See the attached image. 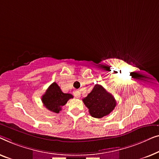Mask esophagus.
Listing matches in <instances>:
<instances>
[{
    "label": "esophagus",
    "mask_w": 159,
    "mask_h": 159,
    "mask_svg": "<svg viewBox=\"0 0 159 159\" xmlns=\"http://www.w3.org/2000/svg\"><path fill=\"white\" fill-rule=\"evenodd\" d=\"M73 94L76 98H79L80 97V92L79 91H75L74 92H73Z\"/></svg>",
    "instance_id": "obj_1"
}]
</instances>
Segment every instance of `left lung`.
Masks as SVG:
<instances>
[{
    "instance_id": "8db88e82",
    "label": "left lung",
    "mask_w": 159,
    "mask_h": 159,
    "mask_svg": "<svg viewBox=\"0 0 159 159\" xmlns=\"http://www.w3.org/2000/svg\"><path fill=\"white\" fill-rule=\"evenodd\" d=\"M91 117L102 118L113 111L117 104L110 93L99 84H96L91 93L83 99Z\"/></svg>"
}]
</instances>
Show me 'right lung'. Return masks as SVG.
<instances>
[{"mask_svg":"<svg viewBox=\"0 0 159 159\" xmlns=\"http://www.w3.org/2000/svg\"><path fill=\"white\" fill-rule=\"evenodd\" d=\"M72 98H73L72 94L62 92L60 86L54 82L48 87L46 92L42 97V102L44 106L50 111L59 113L61 111L62 107Z\"/></svg>","mask_w":159,"mask_h":159,"instance_id":"obj_1","label":"right lung"}]
</instances>
